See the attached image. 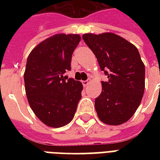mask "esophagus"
Wrapping results in <instances>:
<instances>
[{"label":"esophagus","mask_w":160,"mask_h":160,"mask_svg":"<svg viewBox=\"0 0 160 160\" xmlns=\"http://www.w3.org/2000/svg\"><path fill=\"white\" fill-rule=\"evenodd\" d=\"M90 80H84V81H82V84H83L84 87H87L88 85H89V83H90Z\"/></svg>","instance_id":"obj_1"}]
</instances>
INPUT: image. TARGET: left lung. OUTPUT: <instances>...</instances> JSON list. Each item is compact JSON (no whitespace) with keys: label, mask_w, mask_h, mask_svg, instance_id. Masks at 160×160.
Masks as SVG:
<instances>
[{"label":"left lung","mask_w":160,"mask_h":160,"mask_svg":"<svg viewBox=\"0 0 160 160\" xmlns=\"http://www.w3.org/2000/svg\"><path fill=\"white\" fill-rule=\"evenodd\" d=\"M82 38L108 78L95 98L98 117L109 125L126 122L139 107L145 90V66L137 48L114 33H87Z\"/></svg>","instance_id":"8db88e82"}]
</instances>
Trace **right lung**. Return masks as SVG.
<instances>
[{
	"label": "right lung",
	"instance_id": "add662e5",
	"mask_svg": "<svg viewBox=\"0 0 160 160\" xmlns=\"http://www.w3.org/2000/svg\"><path fill=\"white\" fill-rule=\"evenodd\" d=\"M76 34H56L30 53L24 74L27 99L33 112L47 126L60 128L73 120L81 98L80 81L63 76L71 69Z\"/></svg>",
	"mask_w": 160,
	"mask_h": 160
}]
</instances>
